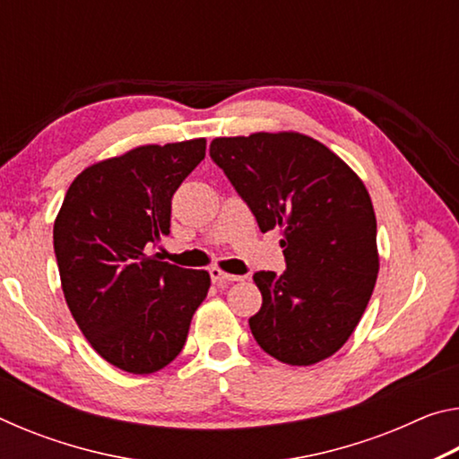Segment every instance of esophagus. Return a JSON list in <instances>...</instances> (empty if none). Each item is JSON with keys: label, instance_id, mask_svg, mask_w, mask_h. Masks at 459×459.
<instances>
[{"label": "esophagus", "instance_id": "obj_1", "mask_svg": "<svg viewBox=\"0 0 459 459\" xmlns=\"http://www.w3.org/2000/svg\"><path fill=\"white\" fill-rule=\"evenodd\" d=\"M211 277H212V281H214L216 285H222V287H227V285L235 283V281H240V279H243V277H238V275L224 273V271H221L219 267H212V269H211Z\"/></svg>", "mask_w": 459, "mask_h": 459}]
</instances>
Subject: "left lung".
<instances>
[{
  "mask_svg": "<svg viewBox=\"0 0 459 459\" xmlns=\"http://www.w3.org/2000/svg\"><path fill=\"white\" fill-rule=\"evenodd\" d=\"M211 155L261 232H281L287 269L255 273L263 304L248 325L269 356L309 367L359 325L378 275L377 216L359 174L298 131L216 137Z\"/></svg>",
  "mask_w": 459,
  "mask_h": 459,
  "instance_id": "1",
  "label": "left lung"
}]
</instances>
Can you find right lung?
<instances>
[{"instance_id": "add662e5", "label": "right lung", "mask_w": 459, "mask_h": 459, "mask_svg": "<svg viewBox=\"0 0 459 459\" xmlns=\"http://www.w3.org/2000/svg\"><path fill=\"white\" fill-rule=\"evenodd\" d=\"M206 155V139L137 145L74 178L54 221L68 309L103 359L152 375L182 352L211 275L150 255L169 235L172 196Z\"/></svg>"}]
</instances>
